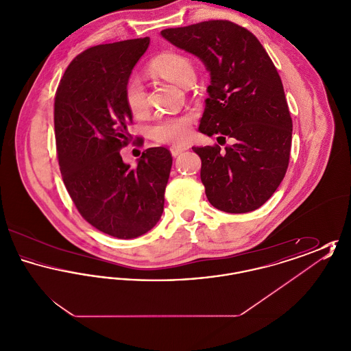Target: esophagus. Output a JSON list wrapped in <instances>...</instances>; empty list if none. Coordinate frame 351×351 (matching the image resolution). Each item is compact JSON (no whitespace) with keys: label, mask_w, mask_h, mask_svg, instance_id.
<instances>
[{"label":"esophagus","mask_w":351,"mask_h":351,"mask_svg":"<svg viewBox=\"0 0 351 351\" xmlns=\"http://www.w3.org/2000/svg\"><path fill=\"white\" fill-rule=\"evenodd\" d=\"M171 154H172V156H179L180 154H183L184 151L188 150V146H172L171 149Z\"/></svg>","instance_id":"34e87169"}]
</instances>
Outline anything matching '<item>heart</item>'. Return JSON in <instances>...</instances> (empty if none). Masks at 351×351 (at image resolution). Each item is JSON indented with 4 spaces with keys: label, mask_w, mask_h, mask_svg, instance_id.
Here are the masks:
<instances>
[{
    "label": "heart",
    "mask_w": 351,
    "mask_h": 351,
    "mask_svg": "<svg viewBox=\"0 0 351 351\" xmlns=\"http://www.w3.org/2000/svg\"><path fill=\"white\" fill-rule=\"evenodd\" d=\"M152 73L172 83L186 86L193 83L196 73L191 60L178 52H166L156 56L150 63ZM125 101L130 112L139 116L147 109V95L139 79L132 77L125 85ZM193 114L167 116L156 119L151 128L152 136L165 143H183L192 133Z\"/></svg>",
    "instance_id": "obj_1"
}]
</instances>
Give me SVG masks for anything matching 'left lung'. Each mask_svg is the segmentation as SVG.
I'll use <instances>...</instances> for the list:
<instances>
[{
	"instance_id": "obj_1",
	"label": "left lung",
	"mask_w": 351,
	"mask_h": 351,
	"mask_svg": "<svg viewBox=\"0 0 351 351\" xmlns=\"http://www.w3.org/2000/svg\"><path fill=\"white\" fill-rule=\"evenodd\" d=\"M160 34L210 72L199 130L234 139L225 150L192 147L201 158L208 200L226 213L261 208L284 179L292 141V118L271 58L254 34L225 19Z\"/></svg>"
}]
</instances>
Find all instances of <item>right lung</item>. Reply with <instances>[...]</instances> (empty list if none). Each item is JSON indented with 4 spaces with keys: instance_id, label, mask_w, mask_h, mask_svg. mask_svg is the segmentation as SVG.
Segmentation results:
<instances>
[{
    "instance_id": "obj_1",
    "label": "right lung",
    "mask_w": 351,
    "mask_h": 351,
    "mask_svg": "<svg viewBox=\"0 0 351 351\" xmlns=\"http://www.w3.org/2000/svg\"><path fill=\"white\" fill-rule=\"evenodd\" d=\"M150 38L99 45L79 53L55 93L56 154L68 193L86 222L102 233L132 239L162 217L171 152L151 147L138 165L119 150L132 135L125 85Z\"/></svg>"
}]
</instances>
